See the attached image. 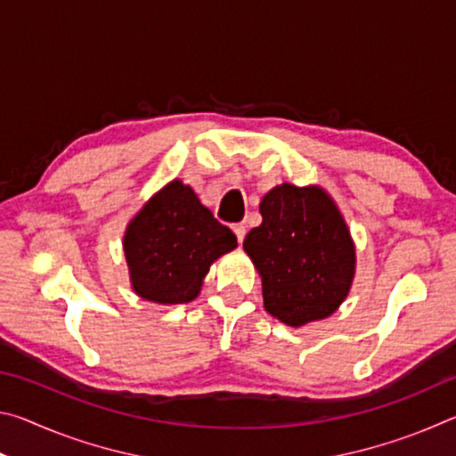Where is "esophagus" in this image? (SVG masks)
Listing matches in <instances>:
<instances>
[{"mask_svg":"<svg viewBox=\"0 0 456 456\" xmlns=\"http://www.w3.org/2000/svg\"><path fill=\"white\" fill-rule=\"evenodd\" d=\"M233 231H235V235H237V241L243 243L245 233H247V229H245L243 223H237V225H233Z\"/></svg>","mask_w":456,"mask_h":456,"instance_id":"obj_1","label":"esophagus"}]
</instances>
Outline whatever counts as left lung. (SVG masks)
Instances as JSON below:
<instances>
[{"label":"left lung","instance_id":"obj_1","mask_svg":"<svg viewBox=\"0 0 456 456\" xmlns=\"http://www.w3.org/2000/svg\"><path fill=\"white\" fill-rule=\"evenodd\" d=\"M264 221L243 249L257 267L265 310L299 328L334 314L352 288L356 249L342 213L322 187L277 184L261 199Z\"/></svg>","mask_w":456,"mask_h":456}]
</instances>
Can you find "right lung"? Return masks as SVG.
I'll return each instance as SVG.
<instances>
[{"mask_svg":"<svg viewBox=\"0 0 456 456\" xmlns=\"http://www.w3.org/2000/svg\"><path fill=\"white\" fill-rule=\"evenodd\" d=\"M122 245L136 296L171 305L199 296L213 261L233 251L237 237L175 179L130 219Z\"/></svg>","mask_w":456,"mask_h":456,"instance_id":"1","label":"right lung"}]
</instances>
